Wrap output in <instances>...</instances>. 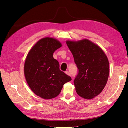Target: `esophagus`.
I'll return each instance as SVG.
<instances>
[{
    "label": "esophagus",
    "instance_id": "34e87169",
    "mask_svg": "<svg viewBox=\"0 0 128 128\" xmlns=\"http://www.w3.org/2000/svg\"><path fill=\"white\" fill-rule=\"evenodd\" d=\"M65 74H66V75H69V76H71V75H70V72H69V71H65Z\"/></svg>",
    "mask_w": 128,
    "mask_h": 128
}]
</instances>
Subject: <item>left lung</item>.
Here are the masks:
<instances>
[{
    "instance_id": "left-lung-1",
    "label": "left lung",
    "mask_w": 128,
    "mask_h": 128,
    "mask_svg": "<svg viewBox=\"0 0 128 128\" xmlns=\"http://www.w3.org/2000/svg\"><path fill=\"white\" fill-rule=\"evenodd\" d=\"M66 43L78 69L74 80L76 93L84 99H93L102 92L108 82V58L99 46L88 39L68 40Z\"/></svg>"
}]
</instances>
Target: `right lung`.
<instances>
[{
  "instance_id": "1",
  "label": "right lung",
  "mask_w": 128,
  "mask_h": 128,
  "mask_svg": "<svg viewBox=\"0 0 128 128\" xmlns=\"http://www.w3.org/2000/svg\"><path fill=\"white\" fill-rule=\"evenodd\" d=\"M62 44L56 38H41L30 49L26 56L24 74L31 90L44 99H53L60 93L63 85L71 80L59 69L58 62L53 53Z\"/></svg>"
}]
</instances>
